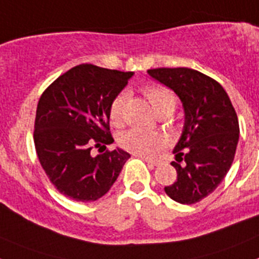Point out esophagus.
Returning <instances> with one entry per match:
<instances>
[{
  "label": "esophagus",
  "mask_w": 259,
  "mask_h": 259,
  "mask_svg": "<svg viewBox=\"0 0 259 259\" xmlns=\"http://www.w3.org/2000/svg\"><path fill=\"white\" fill-rule=\"evenodd\" d=\"M136 157H140L141 159H144V161L145 162H148V163H150V164H153V166H157L158 163H159V162L158 161H155V159H152V158H148V157H143V155H136Z\"/></svg>",
  "instance_id": "obj_1"
}]
</instances>
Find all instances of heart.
<instances>
[{"instance_id": "b5f03b06", "label": "heart", "mask_w": 259, "mask_h": 259, "mask_svg": "<svg viewBox=\"0 0 259 259\" xmlns=\"http://www.w3.org/2000/svg\"><path fill=\"white\" fill-rule=\"evenodd\" d=\"M144 95L146 96L148 101L152 105L153 110L157 114L172 113L176 107V97L170 89L161 85H150L144 89ZM125 93H119L113 98L109 106V120L115 127L123 123V107H124ZM119 145L123 149L134 153L136 155L149 157L159 152L163 146V137L158 134L144 131L139 128L128 130L119 136Z\"/></svg>"}]
</instances>
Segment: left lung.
<instances>
[{
	"instance_id": "left-lung-1",
	"label": "left lung",
	"mask_w": 259,
	"mask_h": 259,
	"mask_svg": "<svg viewBox=\"0 0 259 259\" xmlns=\"http://www.w3.org/2000/svg\"><path fill=\"white\" fill-rule=\"evenodd\" d=\"M148 74L174 91L184 109V127L171 162L178 179L164 192L176 202L196 203L230 171L240 134L236 111L223 87L200 71L153 68Z\"/></svg>"
}]
</instances>
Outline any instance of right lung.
Here are the masks:
<instances>
[{
	"label": "right lung",
	"mask_w": 259,
	"mask_h": 259,
	"mask_svg": "<svg viewBox=\"0 0 259 259\" xmlns=\"http://www.w3.org/2000/svg\"><path fill=\"white\" fill-rule=\"evenodd\" d=\"M132 76L131 71L85 63L61 75L40 97L36 153L52 184L66 197L81 202L101 198L131 157L120 148L98 155L92 150L114 143L109 106Z\"/></svg>",
	"instance_id": "add662e5"
}]
</instances>
